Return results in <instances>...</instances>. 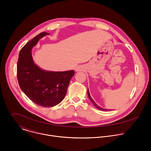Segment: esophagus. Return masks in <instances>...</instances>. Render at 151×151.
Masks as SVG:
<instances>
[{
  "mask_svg": "<svg viewBox=\"0 0 151 151\" xmlns=\"http://www.w3.org/2000/svg\"><path fill=\"white\" fill-rule=\"evenodd\" d=\"M75 70H76V72H78V71H79V70H80V68H79V67L76 68H75Z\"/></svg>",
  "mask_w": 151,
  "mask_h": 151,
  "instance_id": "1",
  "label": "esophagus"
}]
</instances>
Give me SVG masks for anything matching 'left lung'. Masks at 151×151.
Returning a JSON list of instances; mask_svg holds the SVG:
<instances>
[{
    "instance_id": "1",
    "label": "left lung",
    "mask_w": 151,
    "mask_h": 151,
    "mask_svg": "<svg viewBox=\"0 0 151 151\" xmlns=\"http://www.w3.org/2000/svg\"><path fill=\"white\" fill-rule=\"evenodd\" d=\"M88 97H89V99L90 100V101L92 102V103L94 105V106L96 107V108H97L99 110H101V111H111V109H104V108H101V107L100 106H99V105H97L96 102L93 100V99L91 98L90 94V93H89V90H88Z\"/></svg>"
}]
</instances>
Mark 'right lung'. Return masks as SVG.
Here are the masks:
<instances>
[{
  "label": "right lung",
  "instance_id": "right-lung-1",
  "mask_svg": "<svg viewBox=\"0 0 151 151\" xmlns=\"http://www.w3.org/2000/svg\"><path fill=\"white\" fill-rule=\"evenodd\" d=\"M50 34L42 32L21 50L17 63V79L20 88L33 102L42 107H53L65 97L73 70L63 72L42 69L35 63L32 48L41 38Z\"/></svg>",
  "mask_w": 151,
  "mask_h": 151
}]
</instances>
